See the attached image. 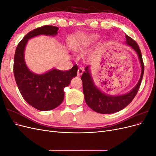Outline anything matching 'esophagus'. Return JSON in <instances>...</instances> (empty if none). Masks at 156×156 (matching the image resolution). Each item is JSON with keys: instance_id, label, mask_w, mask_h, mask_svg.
I'll use <instances>...</instances> for the list:
<instances>
[{"instance_id": "1", "label": "esophagus", "mask_w": 156, "mask_h": 156, "mask_svg": "<svg viewBox=\"0 0 156 156\" xmlns=\"http://www.w3.org/2000/svg\"><path fill=\"white\" fill-rule=\"evenodd\" d=\"M83 68H79L78 69V70H77V76H81V75L83 74Z\"/></svg>"}]
</instances>
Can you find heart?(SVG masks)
I'll use <instances>...</instances> for the list:
<instances>
[{
	"mask_svg": "<svg viewBox=\"0 0 156 156\" xmlns=\"http://www.w3.org/2000/svg\"><path fill=\"white\" fill-rule=\"evenodd\" d=\"M99 37V35L97 34H78L73 37L72 40V47L73 49H79L83 48L90 44L92 42L96 40Z\"/></svg>",
	"mask_w": 156,
	"mask_h": 156,
	"instance_id": "obj_1",
	"label": "heart"
}]
</instances>
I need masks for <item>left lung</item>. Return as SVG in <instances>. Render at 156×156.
<instances>
[{
	"label": "left lung",
	"instance_id": "1",
	"mask_svg": "<svg viewBox=\"0 0 156 156\" xmlns=\"http://www.w3.org/2000/svg\"><path fill=\"white\" fill-rule=\"evenodd\" d=\"M126 44L130 46L138 55L141 66V75L139 81L136 86L129 92L119 96L108 95L100 90L94 83L88 66L85 68V72L81 76L83 94L87 105L96 112L101 114H111L123 109L133 100L139 89L144 73L142 55L136 41L126 34Z\"/></svg>",
	"mask_w": 156,
	"mask_h": 156
}]
</instances>
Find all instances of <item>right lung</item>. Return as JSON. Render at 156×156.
<instances>
[{
	"instance_id": "1",
	"label": "right lung",
	"mask_w": 156,
	"mask_h": 156,
	"mask_svg": "<svg viewBox=\"0 0 156 156\" xmlns=\"http://www.w3.org/2000/svg\"><path fill=\"white\" fill-rule=\"evenodd\" d=\"M58 27L45 25L30 31L19 43L14 56L13 74L19 90L25 100L37 110L50 111L61 104L64 88L77 76V66L68 71L53 68L43 74H36L28 68L25 60V49L28 40L40 35L54 36Z\"/></svg>"
}]
</instances>
